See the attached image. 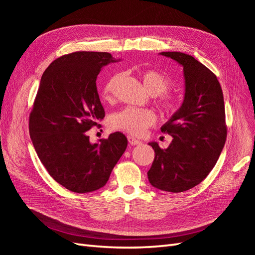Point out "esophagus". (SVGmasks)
Segmentation results:
<instances>
[{
    "label": "esophagus",
    "mask_w": 255,
    "mask_h": 255,
    "mask_svg": "<svg viewBox=\"0 0 255 255\" xmlns=\"http://www.w3.org/2000/svg\"><path fill=\"white\" fill-rule=\"evenodd\" d=\"M128 140L129 144H132V145H137V144H141V143H142L140 140L136 139V138L133 137L132 135H128Z\"/></svg>",
    "instance_id": "esophagus-1"
}]
</instances>
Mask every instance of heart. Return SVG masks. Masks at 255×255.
I'll use <instances>...</instances> for the list:
<instances>
[{
    "mask_svg": "<svg viewBox=\"0 0 255 255\" xmlns=\"http://www.w3.org/2000/svg\"><path fill=\"white\" fill-rule=\"evenodd\" d=\"M122 73H115L107 80L103 87V97L106 100L113 98L115 89L122 79ZM140 78L151 95L158 96L164 94L169 89V83L166 76L158 71L152 69H144L140 71ZM163 105L168 111L174 112L176 110L177 103L174 99L165 98L163 100ZM156 121V115L150 110L136 109V107H126L111 116L110 125L116 129L123 130L133 135H141L145 129L153 126Z\"/></svg>",
    "mask_w": 255,
    "mask_h": 255,
    "instance_id": "obj_1",
    "label": "heart"
}]
</instances>
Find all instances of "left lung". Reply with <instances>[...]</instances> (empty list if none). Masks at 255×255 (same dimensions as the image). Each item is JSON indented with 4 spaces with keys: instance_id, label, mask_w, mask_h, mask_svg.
<instances>
[{
    "instance_id": "1",
    "label": "left lung",
    "mask_w": 255,
    "mask_h": 255,
    "mask_svg": "<svg viewBox=\"0 0 255 255\" xmlns=\"http://www.w3.org/2000/svg\"><path fill=\"white\" fill-rule=\"evenodd\" d=\"M183 67L185 94L181 107L161 132L173 139L167 149L149 144L155 157L148 171L153 187L182 192L201 183L217 163L227 139L225 101L216 75L196 58L181 52H160Z\"/></svg>"
}]
</instances>
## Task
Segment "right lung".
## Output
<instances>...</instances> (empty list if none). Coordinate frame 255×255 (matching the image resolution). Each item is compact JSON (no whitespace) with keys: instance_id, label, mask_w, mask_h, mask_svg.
<instances>
[{"instance_id":"right-lung-1","label":"right lung","mask_w":255,"mask_h":255,"mask_svg":"<svg viewBox=\"0 0 255 255\" xmlns=\"http://www.w3.org/2000/svg\"><path fill=\"white\" fill-rule=\"evenodd\" d=\"M106 52H74L47 68L29 116V136L49 174L78 194L102 188L125 153L120 132L91 143L87 130L104 116L97 78L104 66L117 63Z\"/></svg>"}]
</instances>
